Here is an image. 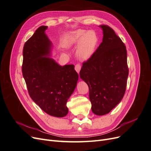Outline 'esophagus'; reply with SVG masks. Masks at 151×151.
<instances>
[{
    "instance_id": "1",
    "label": "esophagus",
    "mask_w": 151,
    "mask_h": 151,
    "mask_svg": "<svg viewBox=\"0 0 151 151\" xmlns=\"http://www.w3.org/2000/svg\"><path fill=\"white\" fill-rule=\"evenodd\" d=\"M81 68V65L80 63H77V64L75 65V70H76V72L77 73H78V74L80 72Z\"/></svg>"
}]
</instances>
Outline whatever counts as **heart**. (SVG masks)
Wrapping results in <instances>:
<instances>
[{"label": "heart", "mask_w": 151, "mask_h": 151, "mask_svg": "<svg viewBox=\"0 0 151 151\" xmlns=\"http://www.w3.org/2000/svg\"><path fill=\"white\" fill-rule=\"evenodd\" d=\"M79 43L77 55L81 59H87L94 53L98 43V36L94 31L77 29L67 33L63 40V44L66 47H71Z\"/></svg>", "instance_id": "heart-1"}]
</instances>
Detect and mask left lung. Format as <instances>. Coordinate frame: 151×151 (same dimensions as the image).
<instances>
[{"mask_svg": "<svg viewBox=\"0 0 151 151\" xmlns=\"http://www.w3.org/2000/svg\"><path fill=\"white\" fill-rule=\"evenodd\" d=\"M103 29V42L80 71L81 78L88 85L91 109L104 115L119 103L125 94L129 76L125 44L107 25Z\"/></svg>", "mask_w": 151, "mask_h": 151, "instance_id": "obj_1", "label": "left lung"}]
</instances>
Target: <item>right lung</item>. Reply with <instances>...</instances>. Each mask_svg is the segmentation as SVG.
Listing matches in <instances>:
<instances>
[{"label": "right lung", "mask_w": 151, "mask_h": 151, "mask_svg": "<svg viewBox=\"0 0 151 151\" xmlns=\"http://www.w3.org/2000/svg\"><path fill=\"white\" fill-rule=\"evenodd\" d=\"M42 26L23 48L22 76L31 98L48 115H67V100L74 92L79 76L74 65L61 66L50 55L52 44Z\"/></svg>", "instance_id": "add662e5"}]
</instances>
